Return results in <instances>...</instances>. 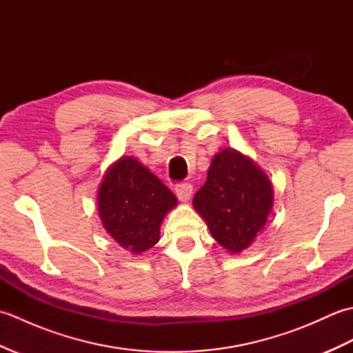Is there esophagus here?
<instances>
[{
    "mask_svg": "<svg viewBox=\"0 0 353 353\" xmlns=\"http://www.w3.org/2000/svg\"><path fill=\"white\" fill-rule=\"evenodd\" d=\"M176 196L179 197V200L182 201H188L192 196V185L190 182H182L176 185Z\"/></svg>",
    "mask_w": 353,
    "mask_h": 353,
    "instance_id": "1",
    "label": "esophagus"
}]
</instances>
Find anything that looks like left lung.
<instances>
[{
  "mask_svg": "<svg viewBox=\"0 0 353 353\" xmlns=\"http://www.w3.org/2000/svg\"><path fill=\"white\" fill-rule=\"evenodd\" d=\"M212 236L224 249H247L265 226L273 206V188L249 157L235 150L215 154L205 185L192 200Z\"/></svg>",
  "mask_w": 353,
  "mask_h": 353,
  "instance_id": "8db88e82",
  "label": "left lung"
}]
</instances>
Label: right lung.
Here are the masks:
<instances>
[{
	"label": "right lung",
	"instance_id": "add662e5",
	"mask_svg": "<svg viewBox=\"0 0 353 353\" xmlns=\"http://www.w3.org/2000/svg\"><path fill=\"white\" fill-rule=\"evenodd\" d=\"M177 199L134 157H121L104 176L99 190L103 226L124 249L148 250L159 241L165 214Z\"/></svg>",
	"mask_w": 353,
	"mask_h": 353
}]
</instances>
